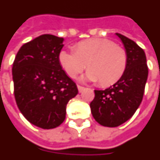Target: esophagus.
Here are the masks:
<instances>
[{"label": "esophagus", "instance_id": "1", "mask_svg": "<svg viewBox=\"0 0 160 160\" xmlns=\"http://www.w3.org/2000/svg\"><path fill=\"white\" fill-rule=\"evenodd\" d=\"M78 88L79 93H82V92L84 90V87H82V86H80V85H78Z\"/></svg>", "mask_w": 160, "mask_h": 160}]
</instances>
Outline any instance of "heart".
<instances>
[{
    "label": "heart",
    "instance_id": "1",
    "mask_svg": "<svg viewBox=\"0 0 160 160\" xmlns=\"http://www.w3.org/2000/svg\"><path fill=\"white\" fill-rule=\"evenodd\" d=\"M59 61L65 72L72 78L80 73L88 65L89 70L82 77V80H99L102 86H109L123 75L128 59L125 50L115 45L112 41L90 38L78 43L76 49L61 50Z\"/></svg>",
    "mask_w": 160,
    "mask_h": 160
}]
</instances>
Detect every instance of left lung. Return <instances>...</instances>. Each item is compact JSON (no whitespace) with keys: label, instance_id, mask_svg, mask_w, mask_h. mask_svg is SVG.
<instances>
[{"label":"left lung","instance_id":"left-lung-1","mask_svg":"<svg viewBox=\"0 0 160 160\" xmlns=\"http://www.w3.org/2000/svg\"><path fill=\"white\" fill-rule=\"evenodd\" d=\"M127 53V67L118 81L104 90H94L91 113L102 126L117 127L132 117L142 101L148 68L144 50L134 41L116 33Z\"/></svg>","mask_w":160,"mask_h":160}]
</instances>
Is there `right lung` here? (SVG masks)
Returning a JSON list of instances; mask_svg holds the SVG:
<instances>
[{
    "mask_svg": "<svg viewBox=\"0 0 160 160\" xmlns=\"http://www.w3.org/2000/svg\"><path fill=\"white\" fill-rule=\"evenodd\" d=\"M64 38L45 34L25 43L12 65L14 96L21 113L44 129L66 118V106L78 93L59 61Z\"/></svg>",
    "mask_w": 160,
    "mask_h": 160,
    "instance_id": "add662e5",
    "label": "right lung"
}]
</instances>
